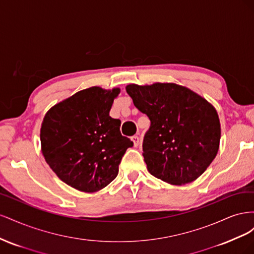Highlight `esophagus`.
<instances>
[{
	"instance_id": "1",
	"label": "esophagus",
	"mask_w": 254,
	"mask_h": 254,
	"mask_svg": "<svg viewBox=\"0 0 254 254\" xmlns=\"http://www.w3.org/2000/svg\"><path fill=\"white\" fill-rule=\"evenodd\" d=\"M131 140L133 142V145L135 146V147H137V146H139V144H140V136L135 134V135L131 136Z\"/></svg>"
}]
</instances>
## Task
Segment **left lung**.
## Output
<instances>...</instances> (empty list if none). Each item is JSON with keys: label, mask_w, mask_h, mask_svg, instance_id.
I'll use <instances>...</instances> for the list:
<instances>
[{"label": "left lung", "mask_w": 254, "mask_h": 254, "mask_svg": "<svg viewBox=\"0 0 254 254\" xmlns=\"http://www.w3.org/2000/svg\"><path fill=\"white\" fill-rule=\"evenodd\" d=\"M126 91L150 120L143 141L148 172L175 186L200 177L219 149L220 122L213 105L173 82L131 83Z\"/></svg>", "instance_id": "1"}]
</instances>
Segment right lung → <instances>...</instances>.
<instances>
[{"label":"right lung","instance_id":"right-lung-1","mask_svg":"<svg viewBox=\"0 0 254 254\" xmlns=\"http://www.w3.org/2000/svg\"><path fill=\"white\" fill-rule=\"evenodd\" d=\"M120 88L91 87L53 106L40 129L41 151L60 180L94 193L115 179L119 164L133 143L120 131L109 112Z\"/></svg>","mask_w":254,"mask_h":254}]
</instances>
